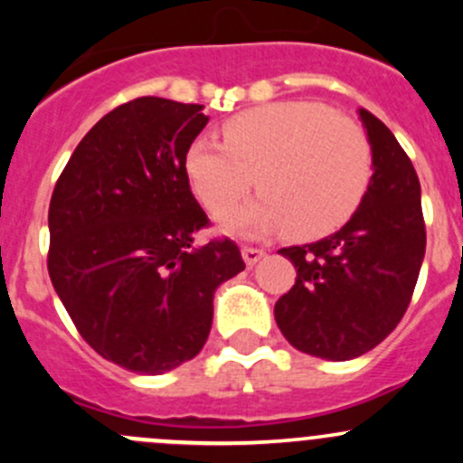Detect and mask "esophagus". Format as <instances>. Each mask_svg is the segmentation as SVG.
I'll list each match as a JSON object with an SVG mask.
<instances>
[{
	"instance_id": "34e87169",
	"label": "esophagus",
	"mask_w": 463,
	"mask_h": 463,
	"mask_svg": "<svg viewBox=\"0 0 463 463\" xmlns=\"http://www.w3.org/2000/svg\"><path fill=\"white\" fill-rule=\"evenodd\" d=\"M264 253H266L264 249H255V246H244V249H241V258H244L246 266L258 264V261L264 258Z\"/></svg>"
}]
</instances>
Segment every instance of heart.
I'll list each match as a JSON object with an SVG mask.
<instances>
[{
	"instance_id": "obj_1",
	"label": "heart",
	"mask_w": 463,
	"mask_h": 463,
	"mask_svg": "<svg viewBox=\"0 0 463 463\" xmlns=\"http://www.w3.org/2000/svg\"><path fill=\"white\" fill-rule=\"evenodd\" d=\"M372 145L349 116L311 100L253 107L222 125V143L197 138L185 175L203 208L222 217L258 184L261 197L232 228L311 241L352 219L372 179Z\"/></svg>"
}]
</instances>
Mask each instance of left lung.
<instances>
[{"instance_id":"left-lung-1","label":"left lung","mask_w":463,"mask_h":463,"mask_svg":"<svg viewBox=\"0 0 463 463\" xmlns=\"http://www.w3.org/2000/svg\"><path fill=\"white\" fill-rule=\"evenodd\" d=\"M374 156L367 193L334 235L279 255L293 261L296 284L275 302L284 338L300 352L349 361L396 329L412 300L426 255L421 185L394 134L361 109Z\"/></svg>"}]
</instances>
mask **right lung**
Masks as SVG:
<instances>
[{
	"mask_svg": "<svg viewBox=\"0 0 463 463\" xmlns=\"http://www.w3.org/2000/svg\"><path fill=\"white\" fill-rule=\"evenodd\" d=\"M203 105L143 96L102 116L64 165L49 205L51 282L105 361L163 374L197 356L222 282L246 269L210 226L185 175Z\"/></svg>",
	"mask_w": 463,
	"mask_h": 463,
	"instance_id": "right-lung-1",
	"label": "right lung"
}]
</instances>
